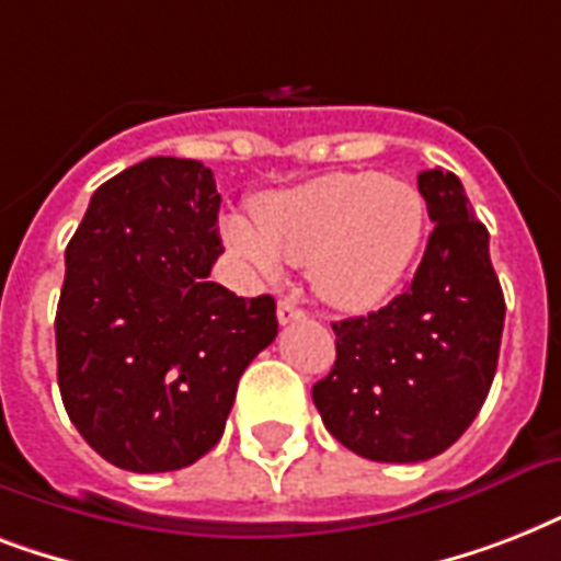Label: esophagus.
I'll return each instance as SVG.
<instances>
[{"mask_svg": "<svg viewBox=\"0 0 561 561\" xmlns=\"http://www.w3.org/2000/svg\"><path fill=\"white\" fill-rule=\"evenodd\" d=\"M276 317H279L282 325L288 323H297V320H302L306 317V311L294 302V299H279V306H276Z\"/></svg>", "mask_w": 561, "mask_h": 561, "instance_id": "1", "label": "esophagus"}]
</instances>
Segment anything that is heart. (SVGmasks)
I'll return each instance as SVG.
<instances>
[{
	"label": "heart",
	"instance_id": "heart-1",
	"mask_svg": "<svg viewBox=\"0 0 561 561\" xmlns=\"http://www.w3.org/2000/svg\"><path fill=\"white\" fill-rule=\"evenodd\" d=\"M253 220L227 215L224 241L264 279L282 262L311 264L317 297L343 311H369L392 297L416 259L427 203L416 186L373 171H341L262 194Z\"/></svg>",
	"mask_w": 561,
	"mask_h": 561
}]
</instances>
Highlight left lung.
Masks as SVG:
<instances>
[{
    "instance_id": "8db88e82",
    "label": "left lung",
    "mask_w": 561,
    "mask_h": 561,
    "mask_svg": "<svg viewBox=\"0 0 561 561\" xmlns=\"http://www.w3.org/2000/svg\"><path fill=\"white\" fill-rule=\"evenodd\" d=\"M434 232L404 294L332 323L337 358L314 383L329 434L375 462H422L466 434L497 369L504 290L489 232L451 171H422Z\"/></svg>"
}]
</instances>
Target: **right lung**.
Here are the masks:
<instances>
[{"instance_id": "obj_1", "label": "right lung", "mask_w": 561, "mask_h": 561, "mask_svg": "<svg viewBox=\"0 0 561 561\" xmlns=\"http://www.w3.org/2000/svg\"><path fill=\"white\" fill-rule=\"evenodd\" d=\"M218 209L203 162L151 157L99 186L66 247L57 383L78 434L118 469L201 460L279 332L273 297L209 282Z\"/></svg>"}]
</instances>
